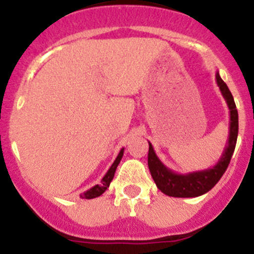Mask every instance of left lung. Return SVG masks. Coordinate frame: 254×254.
I'll return each mask as SVG.
<instances>
[{
  "instance_id": "8db88e82",
  "label": "left lung",
  "mask_w": 254,
  "mask_h": 254,
  "mask_svg": "<svg viewBox=\"0 0 254 254\" xmlns=\"http://www.w3.org/2000/svg\"><path fill=\"white\" fill-rule=\"evenodd\" d=\"M216 81L218 85L221 94L225 98L227 107L230 110V127H229V138L223 148L222 156L213 165L212 168L191 173L180 174L165 167L161 160L155 153L152 144L148 142V169L151 172L153 181L156 183L157 189L163 193L173 197H196V196L204 195L209 190L216 186L217 182L221 180V177L229 167L230 160L235 150L236 139H238V131H239V116L236 110L235 102L232 98L231 91L229 90L227 85L223 82L219 73H216Z\"/></svg>"
}]
</instances>
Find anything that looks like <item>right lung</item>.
Segmentation results:
<instances>
[{"label": "right lung", "mask_w": 254, "mask_h": 254, "mask_svg": "<svg viewBox=\"0 0 254 254\" xmlns=\"http://www.w3.org/2000/svg\"><path fill=\"white\" fill-rule=\"evenodd\" d=\"M123 155H124V148H121L119 155H117L116 160L114 161V164L111 165V168L108 169V172L104 174V177L102 178L101 183L99 185H95L93 186L91 189H89L87 191H85L84 193H81L80 197L81 199H94V197H98V196H101L102 193L106 191V190L110 187V183L111 181L114 180V176H115V172H116V168L117 165L120 164L121 159H123Z\"/></svg>", "instance_id": "1"}]
</instances>
